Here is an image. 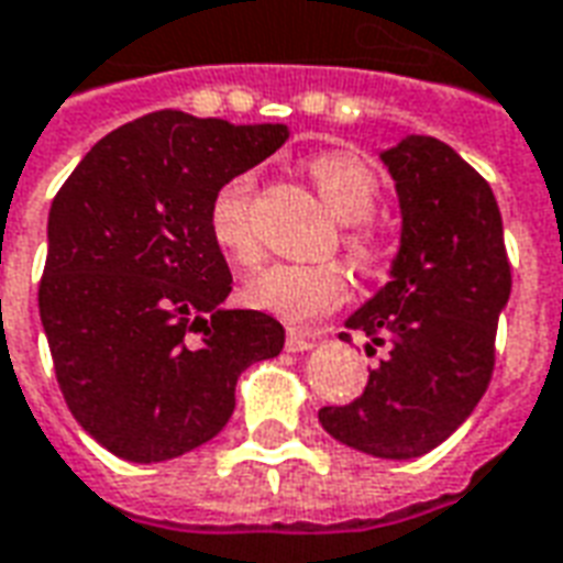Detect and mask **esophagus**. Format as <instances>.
<instances>
[{
  "label": "esophagus",
  "mask_w": 563,
  "mask_h": 563,
  "mask_svg": "<svg viewBox=\"0 0 563 563\" xmlns=\"http://www.w3.org/2000/svg\"><path fill=\"white\" fill-rule=\"evenodd\" d=\"M317 346V334L313 331H289L286 334V350L289 353H307Z\"/></svg>",
  "instance_id": "obj_1"
}]
</instances>
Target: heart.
I'll return each instance as SVG.
<instances>
[{
  "label": "heart",
  "mask_w": 563,
  "mask_h": 563,
  "mask_svg": "<svg viewBox=\"0 0 563 563\" xmlns=\"http://www.w3.org/2000/svg\"><path fill=\"white\" fill-rule=\"evenodd\" d=\"M307 174L317 184L319 196L341 222H365L379 201L377 174L362 156L331 150L307 162ZM253 192L256 172H238L225 177L210 198L208 232L222 256L234 268H253L262 256L256 229H253ZM343 246L350 262L365 274H377L389 262V246L371 229L353 225ZM346 295V274L334 262L322 265H271L253 274L244 286L246 305L283 322H310L329 313Z\"/></svg>",
  "instance_id": "b5f03b06"
}]
</instances>
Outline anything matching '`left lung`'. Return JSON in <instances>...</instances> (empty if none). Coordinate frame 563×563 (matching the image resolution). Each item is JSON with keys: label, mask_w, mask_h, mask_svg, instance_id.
I'll list each match as a JSON object with an SVG mask.
<instances>
[{"label": "left lung", "mask_w": 563, "mask_h": 563, "mask_svg": "<svg viewBox=\"0 0 563 563\" xmlns=\"http://www.w3.org/2000/svg\"><path fill=\"white\" fill-rule=\"evenodd\" d=\"M379 159L398 189L401 246L389 283L346 329L386 358L353 404L322 407L319 422L358 452L407 461L440 446L488 389L512 277L495 192L455 150L410 135Z\"/></svg>", "instance_id": "obj_1"}]
</instances>
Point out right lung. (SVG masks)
Wrapping results in <instances>:
<instances>
[{
    "instance_id": "1",
    "label": "right lung",
    "mask_w": 563,
    "mask_h": 563,
    "mask_svg": "<svg viewBox=\"0 0 563 563\" xmlns=\"http://www.w3.org/2000/svg\"><path fill=\"white\" fill-rule=\"evenodd\" d=\"M286 139L283 123L156 111L104 135L56 192L38 313L68 410L117 459L208 443L232 419L238 377L280 355L277 319L222 307L232 274L208 208Z\"/></svg>"
}]
</instances>
